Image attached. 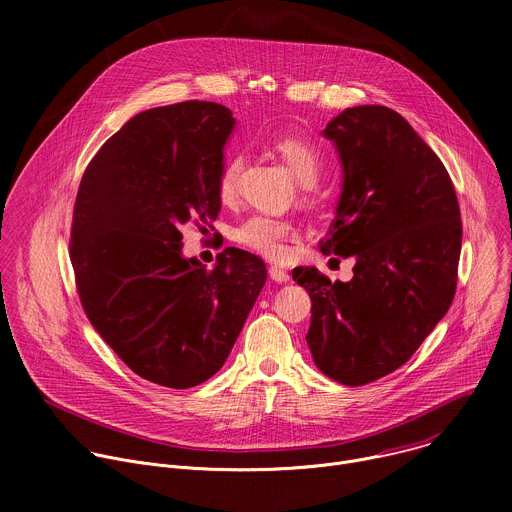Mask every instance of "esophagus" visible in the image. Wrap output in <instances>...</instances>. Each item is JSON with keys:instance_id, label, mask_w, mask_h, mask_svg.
Wrapping results in <instances>:
<instances>
[{"instance_id": "34e87169", "label": "esophagus", "mask_w": 512, "mask_h": 512, "mask_svg": "<svg viewBox=\"0 0 512 512\" xmlns=\"http://www.w3.org/2000/svg\"><path fill=\"white\" fill-rule=\"evenodd\" d=\"M269 275H271V279H273V281H277V283H285V281H289V273H287L285 269L277 267V265H271V267H269Z\"/></svg>"}]
</instances>
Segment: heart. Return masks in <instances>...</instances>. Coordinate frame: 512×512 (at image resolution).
I'll list each match as a JSON object with an SVG mask.
<instances>
[{
	"label": "heart",
	"mask_w": 512,
	"mask_h": 512,
	"mask_svg": "<svg viewBox=\"0 0 512 512\" xmlns=\"http://www.w3.org/2000/svg\"><path fill=\"white\" fill-rule=\"evenodd\" d=\"M275 152L287 164L300 182L302 198L310 200L316 190V182L324 172V156L304 137L298 135H281L273 141ZM245 168V158L241 154H231L218 172L216 194L225 204H233L241 194V174ZM296 225L287 218H277L269 214H253L241 225L235 227L233 239L241 247L259 253L267 259H281L287 251V243L294 239Z\"/></svg>",
	"instance_id": "b5f03b06"
}]
</instances>
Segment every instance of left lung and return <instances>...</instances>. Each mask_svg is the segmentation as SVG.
I'll return each mask as SVG.
<instances>
[{"label":"left lung","mask_w":512,"mask_h":512,"mask_svg":"<svg viewBox=\"0 0 512 512\" xmlns=\"http://www.w3.org/2000/svg\"><path fill=\"white\" fill-rule=\"evenodd\" d=\"M324 135L344 180L320 249L354 257V275L346 283L316 267L291 275L312 300L306 342L316 367L360 387L397 371L450 310L462 218L442 160L397 111L350 107Z\"/></svg>","instance_id":"left-lung-1"}]
</instances>
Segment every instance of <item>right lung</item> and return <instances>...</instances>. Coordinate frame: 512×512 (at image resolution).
Here are the masks:
<instances>
[{"label":"right lung","instance_id":"right-lung-1","mask_svg":"<svg viewBox=\"0 0 512 512\" xmlns=\"http://www.w3.org/2000/svg\"><path fill=\"white\" fill-rule=\"evenodd\" d=\"M231 109L184 101L131 117L89 162L70 261L101 338L145 381L190 389L223 367L267 279L227 247L212 269L182 257V231L212 227Z\"/></svg>","mask_w":512,"mask_h":512}]
</instances>
